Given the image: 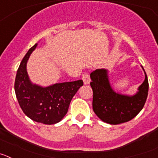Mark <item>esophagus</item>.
Wrapping results in <instances>:
<instances>
[{
    "mask_svg": "<svg viewBox=\"0 0 158 158\" xmlns=\"http://www.w3.org/2000/svg\"><path fill=\"white\" fill-rule=\"evenodd\" d=\"M82 80H83L85 85H89V84L90 83V81H91L90 80V77H89V73H84V74L82 75Z\"/></svg>",
    "mask_w": 158,
    "mask_h": 158,
    "instance_id": "obj_1",
    "label": "esophagus"
}]
</instances>
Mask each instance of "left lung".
<instances>
[{"instance_id":"8db88e82","label":"left lung","mask_w":158,"mask_h":158,"mask_svg":"<svg viewBox=\"0 0 158 158\" xmlns=\"http://www.w3.org/2000/svg\"><path fill=\"white\" fill-rule=\"evenodd\" d=\"M90 77L93 92V109L102 121L113 125L128 122L144 107L149 90L146 72L145 81L139 87V92L131 96L116 93L113 90L105 69H96L91 73Z\"/></svg>"}]
</instances>
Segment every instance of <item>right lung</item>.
Masks as SVG:
<instances>
[{
    "label": "right lung",
    "mask_w": 158,
    "mask_h": 158,
    "mask_svg": "<svg viewBox=\"0 0 158 158\" xmlns=\"http://www.w3.org/2000/svg\"><path fill=\"white\" fill-rule=\"evenodd\" d=\"M37 43L29 49L20 62L15 80V93L18 103L27 117L37 123L54 124L66 115L71 100L83 81L57 83L41 87L30 81L27 73V62Z\"/></svg>",
    "instance_id": "add662e5"
}]
</instances>
